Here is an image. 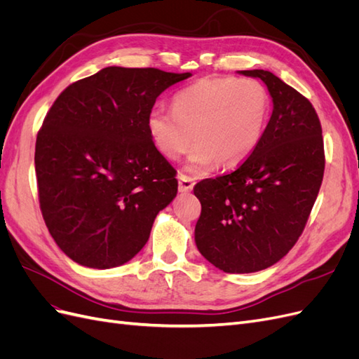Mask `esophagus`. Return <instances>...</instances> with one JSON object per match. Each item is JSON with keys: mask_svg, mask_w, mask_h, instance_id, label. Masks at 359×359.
Returning <instances> with one entry per match:
<instances>
[{"mask_svg": "<svg viewBox=\"0 0 359 359\" xmlns=\"http://www.w3.org/2000/svg\"><path fill=\"white\" fill-rule=\"evenodd\" d=\"M178 182H180V191L181 193H189L193 190L194 187V180L187 177V175H180L178 177Z\"/></svg>", "mask_w": 359, "mask_h": 359, "instance_id": "obj_1", "label": "esophagus"}]
</instances>
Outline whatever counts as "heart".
<instances>
[{"instance_id":"1","label":"heart","mask_w":359,"mask_h":359,"mask_svg":"<svg viewBox=\"0 0 359 359\" xmlns=\"http://www.w3.org/2000/svg\"><path fill=\"white\" fill-rule=\"evenodd\" d=\"M271 99L256 79L205 78L173 95L172 111L154 107L147 127L158 153L175 161L194 142L186 170L233 168L252 156L264 137Z\"/></svg>"}]
</instances>
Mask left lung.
<instances>
[{"instance_id": "left-lung-1", "label": "left lung", "mask_w": 359, "mask_h": 359, "mask_svg": "<svg viewBox=\"0 0 359 359\" xmlns=\"http://www.w3.org/2000/svg\"><path fill=\"white\" fill-rule=\"evenodd\" d=\"M238 73L266 85L273 114L240 168L194 186L202 205L194 243L215 268L248 274L273 266L298 241L318 198L325 156L320 121L306 97L271 72Z\"/></svg>"}]
</instances>
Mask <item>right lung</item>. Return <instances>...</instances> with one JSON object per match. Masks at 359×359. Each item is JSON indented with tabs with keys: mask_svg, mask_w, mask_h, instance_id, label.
<instances>
[{
	"mask_svg": "<svg viewBox=\"0 0 359 359\" xmlns=\"http://www.w3.org/2000/svg\"><path fill=\"white\" fill-rule=\"evenodd\" d=\"M191 73L104 67L52 104L36 142L43 219L61 252L94 269L121 266L175 199V169L149 136L157 97Z\"/></svg>",
	"mask_w": 359,
	"mask_h": 359,
	"instance_id": "right-lung-1",
	"label": "right lung"
}]
</instances>
